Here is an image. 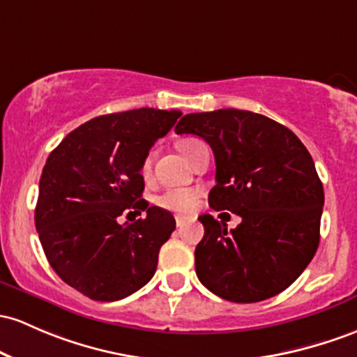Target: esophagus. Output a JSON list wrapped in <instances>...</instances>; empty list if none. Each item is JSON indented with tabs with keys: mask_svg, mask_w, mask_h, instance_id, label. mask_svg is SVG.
<instances>
[{
	"mask_svg": "<svg viewBox=\"0 0 357 357\" xmlns=\"http://www.w3.org/2000/svg\"><path fill=\"white\" fill-rule=\"evenodd\" d=\"M186 218L185 217H176V225H178L179 227V229H181V227L183 225H186Z\"/></svg>",
	"mask_w": 357,
	"mask_h": 357,
	"instance_id": "1",
	"label": "esophagus"
}]
</instances>
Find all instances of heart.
Masks as SVG:
<instances>
[{"label":"heart","instance_id":"b5f03b06","mask_svg":"<svg viewBox=\"0 0 357 357\" xmlns=\"http://www.w3.org/2000/svg\"><path fill=\"white\" fill-rule=\"evenodd\" d=\"M203 142H199L197 139H183L179 140L178 149L181 151V154L190 160L193 158L195 151L202 146ZM151 166H152V155L149 154L142 162V174L147 176L151 172ZM198 199H199V191L193 190V188H169V190L164 191L162 195H159L158 205L162 206V208L174 211L178 215H190L193 213L195 208L198 206Z\"/></svg>","mask_w":357,"mask_h":357}]
</instances>
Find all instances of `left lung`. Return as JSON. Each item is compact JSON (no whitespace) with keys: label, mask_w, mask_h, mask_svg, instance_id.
I'll return each mask as SVG.
<instances>
[{"label":"left lung","mask_w":357,"mask_h":357,"mask_svg":"<svg viewBox=\"0 0 357 357\" xmlns=\"http://www.w3.org/2000/svg\"><path fill=\"white\" fill-rule=\"evenodd\" d=\"M176 134L210 144L217 164L208 203L242 218L229 232L211 215L195 249L205 288L234 303L287 289L310 264L320 241L324 188L310 152L284 125L248 109L190 113Z\"/></svg>","instance_id":"obj_1"}]
</instances>
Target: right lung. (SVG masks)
<instances>
[{
	"label": "right lung",
	"instance_id": "add662e5",
	"mask_svg": "<svg viewBox=\"0 0 357 357\" xmlns=\"http://www.w3.org/2000/svg\"><path fill=\"white\" fill-rule=\"evenodd\" d=\"M178 109L139 108L86 121L47 158L35 227L64 283L96 301H115L151 281L174 217L142 199L144 159L171 130ZM127 208L146 219L120 226ZM132 213V211H130Z\"/></svg>",
	"mask_w": 357,
	"mask_h": 357
}]
</instances>
